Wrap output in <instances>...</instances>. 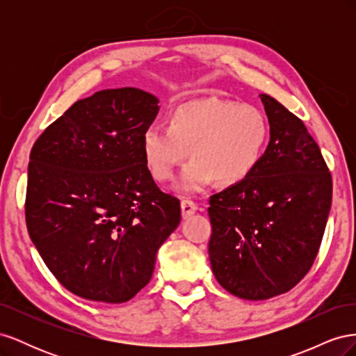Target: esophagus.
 I'll return each mask as SVG.
<instances>
[{"mask_svg": "<svg viewBox=\"0 0 356 356\" xmlns=\"http://www.w3.org/2000/svg\"><path fill=\"white\" fill-rule=\"evenodd\" d=\"M197 211V207L195 202H191L188 199H184L181 202V212H182V218H188L193 213Z\"/></svg>", "mask_w": 356, "mask_h": 356, "instance_id": "1", "label": "esophagus"}]
</instances>
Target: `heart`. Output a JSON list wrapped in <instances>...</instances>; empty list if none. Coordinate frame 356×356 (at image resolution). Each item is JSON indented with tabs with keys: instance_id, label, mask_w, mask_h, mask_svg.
<instances>
[{
	"instance_id": "obj_1",
	"label": "heart",
	"mask_w": 356,
	"mask_h": 356,
	"mask_svg": "<svg viewBox=\"0 0 356 356\" xmlns=\"http://www.w3.org/2000/svg\"><path fill=\"white\" fill-rule=\"evenodd\" d=\"M270 126L260 108L218 98H203L179 105L169 126L152 124L143 135V153L152 175L169 181L188 156L178 188L203 190L215 179L220 186H236L260 163Z\"/></svg>"
}]
</instances>
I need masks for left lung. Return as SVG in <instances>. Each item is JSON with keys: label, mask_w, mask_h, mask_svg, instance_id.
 <instances>
[{"label": "left lung", "mask_w": 356, "mask_h": 356, "mask_svg": "<svg viewBox=\"0 0 356 356\" xmlns=\"http://www.w3.org/2000/svg\"><path fill=\"white\" fill-rule=\"evenodd\" d=\"M270 141L252 174L209 197V260L218 284L245 300L294 288L319 251L332 197L328 166L305 123L260 95Z\"/></svg>", "instance_id": "8db88e82"}]
</instances>
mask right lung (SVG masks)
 <instances>
[{
    "label": "right lung",
    "mask_w": 356,
    "mask_h": 356,
    "mask_svg": "<svg viewBox=\"0 0 356 356\" xmlns=\"http://www.w3.org/2000/svg\"><path fill=\"white\" fill-rule=\"evenodd\" d=\"M157 104L135 88L96 92L70 106L31 149L29 238L53 276L81 298L135 297L181 221L179 200L157 187L143 153Z\"/></svg>",
    "instance_id": "right-lung-1"
}]
</instances>
